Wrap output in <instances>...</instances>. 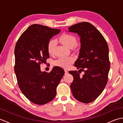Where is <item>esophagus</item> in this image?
<instances>
[{"label":"esophagus","instance_id":"34e87169","mask_svg":"<svg viewBox=\"0 0 123 123\" xmlns=\"http://www.w3.org/2000/svg\"><path fill=\"white\" fill-rule=\"evenodd\" d=\"M64 71H65V74H68V71L67 69H64Z\"/></svg>","mask_w":123,"mask_h":123}]
</instances>
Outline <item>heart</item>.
Returning <instances> with one entry per match:
<instances>
[{
  "instance_id": "b5f03b06",
  "label": "heart",
  "mask_w": 123,
  "mask_h": 123,
  "mask_svg": "<svg viewBox=\"0 0 123 123\" xmlns=\"http://www.w3.org/2000/svg\"><path fill=\"white\" fill-rule=\"evenodd\" d=\"M59 41L63 45L69 48H72L77 43V39L74 36L70 34H64L59 37ZM56 42L54 40H51L48 44V52L49 55H53L54 52ZM74 61L73 56L61 57L54 61L56 66L67 68Z\"/></svg>"
}]
</instances>
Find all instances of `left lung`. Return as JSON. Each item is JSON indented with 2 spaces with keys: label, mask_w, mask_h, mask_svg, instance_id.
I'll list each match as a JSON object with an SVG mask.
<instances>
[{
  "label": "left lung",
  "mask_w": 123,
  "mask_h": 123,
  "mask_svg": "<svg viewBox=\"0 0 123 123\" xmlns=\"http://www.w3.org/2000/svg\"><path fill=\"white\" fill-rule=\"evenodd\" d=\"M68 29L80 37L79 55L74 66L85 72L81 77L77 71L69 72L74 77L70 85L72 95L81 103H90L100 95L108 81V46L103 35L89 23H78Z\"/></svg>",
  "instance_id": "8db88e82"
}]
</instances>
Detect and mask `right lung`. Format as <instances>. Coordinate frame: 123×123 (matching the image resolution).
<instances>
[{
  "mask_svg": "<svg viewBox=\"0 0 123 123\" xmlns=\"http://www.w3.org/2000/svg\"><path fill=\"white\" fill-rule=\"evenodd\" d=\"M61 30L33 24L28 27L16 44L15 73L20 90L36 105H44L56 96V89L64 71L54 67L49 73L41 72L40 65L49 55L48 44Z\"/></svg>",
  "mask_w": 123,
  "mask_h": 123,
  "instance_id": "obj_1",
  "label": "right lung"
}]
</instances>
